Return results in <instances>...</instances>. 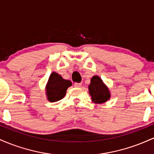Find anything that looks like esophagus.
I'll return each instance as SVG.
<instances>
[{
	"instance_id": "34e87169",
	"label": "esophagus",
	"mask_w": 154,
	"mask_h": 154,
	"mask_svg": "<svg viewBox=\"0 0 154 154\" xmlns=\"http://www.w3.org/2000/svg\"><path fill=\"white\" fill-rule=\"evenodd\" d=\"M82 86V82L80 83H75V87H77V88H79Z\"/></svg>"
}]
</instances>
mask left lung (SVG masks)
Here are the masks:
<instances>
[{"label": "left lung", "mask_w": 154, "mask_h": 154, "mask_svg": "<svg viewBox=\"0 0 154 154\" xmlns=\"http://www.w3.org/2000/svg\"><path fill=\"white\" fill-rule=\"evenodd\" d=\"M88 89L92 100L96 103H103L110 98L109 91L98 76H93L92 77Z\"/></svg>", "instance_id": "8db88e82"}]
</instances>
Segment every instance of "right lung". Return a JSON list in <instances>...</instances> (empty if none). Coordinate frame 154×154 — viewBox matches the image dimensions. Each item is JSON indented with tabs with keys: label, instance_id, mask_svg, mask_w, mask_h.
<instances>
[{
	"label": "right lung",
	"instance_id": "1",
	"mask_svg": "<svg viewBox=\"0 0 154 154\" xmlns=\"http://www.w3.org/2000/svg\"><path fill=\"white\" fill-rule=\"evenodd\" d=\"M71 85L72 82L69 80L63 79L59 74L53 72L49 77L46 87L47 96L49 101L55 102L62 99L66 95L67 88Z\"/></svg>",
	"mask_w": 154,
	"mask_h": 154
}]
</instances>
